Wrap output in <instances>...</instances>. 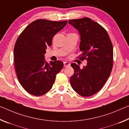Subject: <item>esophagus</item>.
Listing matches in <instances>:
<instances>
[{
	"label": "esophagus",
	"instance_id": "1",
	"mask_svg": "<svg viewBox=\"0 0 129 129\" xmlns=\"http://www.w3.org/2000/svg\"><path fill=\"white\" fill-rule=\"evenodd\" d=\"M70 65V62H64V66L65 67H68Z\"/></svg>",
	"mask_w": 129,
	"mask_h": 129
}]
</instances>
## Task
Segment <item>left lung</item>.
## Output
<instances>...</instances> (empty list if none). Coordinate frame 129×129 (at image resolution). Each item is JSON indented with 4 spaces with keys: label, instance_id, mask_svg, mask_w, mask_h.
Listing matches in <instances>:
<instances>
[{
    "label": "left lung",
    "instance_id": "8db88e82",
    "mask_svg": "<svg viewBox=\"0 0 129 129\" xmlns=\"http://www.w3.org/2000/svg\"><path fill=\"white\" fill-rule=\"evenodd\" d=\"M68 23L78 30L80 36L79 58L87 64L80 69L72 63L74 74L71 77L72 88L79 95L90 96L101 90L111 74L113 66V47L107 32L89 18L71 19Z\"/></svg>",
    "mask_w": 129,
    "mask_h": 129
}]
</instances>
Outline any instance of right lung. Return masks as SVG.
Here are the masks:
<instances>
[{
    "label": "right lung",
    "mask_w": 129,
    "mask_h": 129,
    "mask_svg": "<svg viewBox=\"0 0 129 129\" xmlns=\"http://www.w3.org/2000/svg\"><path fill=\"white\" fill-rule=\"evenodd\" d=\"M67 23L37 19L18 37L14 46V65L18 80L28 93L38 96L52 88L64 64L59 60L49 63L44 54L47 47L52 45L53 37Z\"/></svg>",
    "instance_id": "obj_1"
}]
</instances>
